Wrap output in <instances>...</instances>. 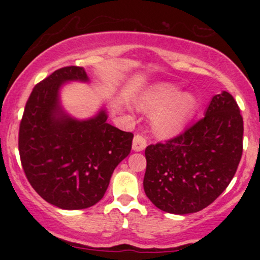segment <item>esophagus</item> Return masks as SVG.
Returning a JSON list of instances; mask_svg holds the SVG:
<instances>
[{
  "label": "esophagus",
  "instance_id": "esophagus-1",
  "mask_svg": "<svg viewBox=\"0 0 260 260\" xmlns=\"http://www.w3.org/2000/svg\"><path fill=\"white\" fill-rule=\"evenodd\" d=\"M147 147V138L142 134H136L132 142V148L134 151H142Z\"/></svg>",
  "mask_w": 260,
  "mask_h": 260
}]
</instances>
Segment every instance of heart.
<instances>
[{"label": "heart", "instance_id": "heart-1", "mask_svg": "<svg viewBox=\"0 0 260 260\" xmlns=\"http://www.w3.org/2000/svg\"><path fill=\"white\" fill-rule=\"evenodd\" d=\"M140 109L156 112L153 118L154 131L161 137H171L181 132L197 109L192 94H181L177 86L162 83L154 85L143 95Z\"/></svg>", "mask_w": 260, "mask_h": 260}]
</instances>
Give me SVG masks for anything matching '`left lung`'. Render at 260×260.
Wrapping results in <instances>:
<instances>
[{
  "label": "left lung",
  "instance_id": "obj_1",
  "mask_svg": "<svg viewBox=\"0 0 260 260\" xmlns=\"http://www.w3.org/2000/svg\"><path fill=\"white\" fill-rule=\"evenodd\" d=\"M243 151V118L231 94L209 104L204 117L174 138L148 145L145 194L170 214L197 213L228 188Z\"/></svg>",
  "mask_w": 260,
  "mask_h": 260
}]
</instances>
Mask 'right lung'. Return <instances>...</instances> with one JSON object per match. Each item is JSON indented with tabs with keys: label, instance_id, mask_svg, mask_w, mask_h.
I'll return each mask as SVG.
<instances>
[{
	"label": "right lung",
	"instance_id": "add662e5",
	"mask_svg": "<svg viewBox=\"0 0 260 260\" xmlns=\"http://www.w3.org/2000/svg\"><path fill=\"white\" fill-rule=\"evenodd\" d=\"M67 80H88L67 66L32 89L19 124L18 149L29 183L41 198L67 210L92 207L103 198L116 166L129 154L133 133L106 122L101 111L88 121L62 113L58 89Z\"/></svg>",
	"mask_w": 260,
	"mask_h": 260
}]
</instances>
